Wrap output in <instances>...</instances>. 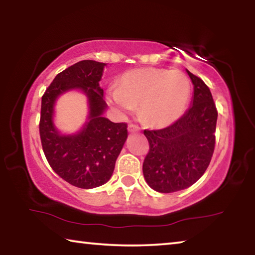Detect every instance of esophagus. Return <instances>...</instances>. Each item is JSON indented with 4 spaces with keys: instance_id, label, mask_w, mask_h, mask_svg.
Instances as JSON below:
<instances>
[{
    "instance_id": "1",
    "label": "esophagus",
    "mask_w": 255,
    "mask_h": 255,
    "mask_svg": "<svg viewBox=\"0 0 255 255\" xmlns=\"http://www.w3.org/2000/svg\"><path fill=\"white\" fill-rule=\"evenodd\" d=\"M139 130H140V128L138 127V126H136V125H132V124L128 125V131L135 132V131H139Z\"/></svg>"
}]
</instances>
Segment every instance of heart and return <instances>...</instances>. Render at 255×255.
<instances>
[{"label": "heart", "mask_w": 255, "mask_h": 255, "mask_svg": "<svg viewBox=\"0 0 255 255\" xmlns=\"http://www.w3.org/2000/svg\"><path fill=\"white\" fill-rule=\"evenodd\" d=\"M190 82L180 71L144 67L119 77L118 88L107 90V101L119 115L139 106V116L152 127H166L183 115L190 99Z\"/></svg>", "instance_id": "obj_1"}]
</instances>
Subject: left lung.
Segmentation results:
<instances>
[{"mask_svg": "<svg viewBox=\"0 0 255 255\" xmlns=\"http://www.w3.org/2000/svg\"><path fill=\"white\" fill-rule=\"evenodd\" d=\"M193 84L191 107L171 126L144 130L149 152L143 163L146 182L170 193L196 183L208 167L215 148L217 110L208 86L187 70Z\"/></svg>", "mask_w": 255, "mask_h": 255, "instance_id": "left-lung-1", "label": "left lung"}]
</instances>
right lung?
<instances>
[{"mask_svg":"<svg viewBox=\"0 0 255 255\" xmlns=\"http://www.w3.org/2000/svg\"><path fill=\"white\" fill-rule=\"evenodd\" d=\"M106 65L81 60L56 75L41 99L39 132L45 156L60 178L81 189L100 187L110 180L128 137L126 124L103 117L108 106L99 82ZM73 89L88 99V117L80 131L63 134L54 126V105L62 94Z\"/></svg>","mask_w":255,"mask_h":255,"instance_id":"right-lung-1","label":"right lung"}]
</instances>
